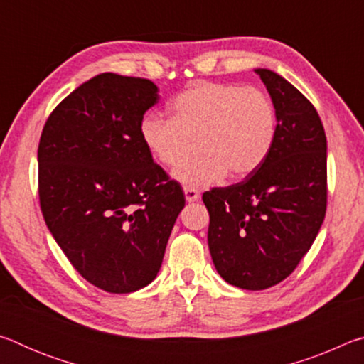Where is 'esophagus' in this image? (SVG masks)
<instances>
[{
	"label": "esophagus",
	"mask_w": 364,
	"mask_h": 364,
	"mask_svg": "<svg viewBox=\"0 0 364 364\" xmlns=\"http://www.w3.org/2000/svg\"><path fill=\"white\" fill-rule=\"evenodd\" d=\"M184 197H186L188 202H196L199 200V191L194 189V188H189V186H184Z\"/></svg>",
	"instance_id": "obj_1"
}]
</instances>
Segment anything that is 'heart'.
<instances>
[{"instance_id":"b5f03b06","label":"heart","mask_w":364,"mask_h":364,"mask_svg":"<svg viewBox=\"0 0 364 364\" xmlns=\"http://www.w3.org/2000/svg\"><path fill=\"white\" fill-rule=\"evenodd\" d=\"M173 117L151 114L141 123V138L165 167H178L194 151L200 156L175 171L184 186L200 188L245 178L267 160L278 133L269 97L257 88L197 82L175 97Z\"/></svg>"}]
</instances>
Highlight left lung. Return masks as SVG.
<instances>
[{"instance_id": "8db88e82", "label": "left lung", "mask_w": 364, "mask_h": 364, "mask_svg": "<svg viewBox=\"0 0 364 364\" xmlns=\"http://www.w3.org/2000/svg\"><path fill=\"white\" fill-rule=\"evenodd\" d=\"M255 72L278 117L274 144L244 181L202 196L215 268L247 291L276 286L297 268L328 205V143L316 109L278 73Z\"/></svg>"}]
</instances>
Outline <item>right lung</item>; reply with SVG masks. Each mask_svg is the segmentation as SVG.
Returning a JSON list of instances; mask_svg holds the SVG:
<instances>
[{
	"mask_svg": "<svg viewBox=\"0 0 364 364\" xmlns=\"http://www.w3.org/2000/svg\"><path fill=\"white\" fill-rule=\"evenodd\" d=\"M151 80L101 73L65 97L43 127L38 196L43 218L72 267L110 294L149 284L184 207L141 138L157 102Z\"/></svg>",
	"mask_w": 364,
	"mask_h": 364,
	"instance_id": "obj_1",
	"label": "right lung"
}]
</instances>
